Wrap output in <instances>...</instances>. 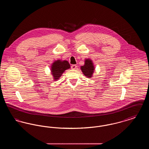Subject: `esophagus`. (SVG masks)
Wrapping results in <instances>:
<instances>
[{"mask_svg": "<svg viewBox=\"0 0 149 149\" xmlns=\"http://www.w3.org/2000/svg\"><path fill=\"white\" fill-rule=\"evenodd\" d=\"M77 66L76 65H72L71 66V69H77Z\"/></svg>", "mask_w": 149, "mask_h": 149, "instance_id": "obj_1", "label": "esophagus"}]
</instances>
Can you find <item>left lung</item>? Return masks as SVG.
<instances>
[{
	"mask_svg": "<svg viewBox=\"0 0 149 149\" xmlns=\"http://www.w3.org/2000/svg\"><path fill=\"white\" fill-rule=\"evenodd\" d=\"M80 69L86 78L93 77V73L95 71V67L92 60L90 58H85L84 65L80 66Z\"/></svg>",
	"mask_w": 149,
	"mask_h": 149,
	"instance_id": "1",
	"label": "left lung"
}]
</instances>
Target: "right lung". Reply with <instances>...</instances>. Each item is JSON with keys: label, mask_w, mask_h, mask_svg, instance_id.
I'll list each match as a JSON object with an SVG mask.
<instances>
[{"label": "right lung", "mask_w": 149, "mask_h": 149, "mask_svg": "<svg viewBox=\"0 0 149 149\" xmlns=\"http://www.w3.org/2000/svg\"><path fill=\"white\" fill-rule=\"evenodd\" d=\"M70 68V65L67 60H57L54 61L51 66V73L53 80L57 81L62 76L64 71Z\"/></svg>", "instance_id": "right-lung-1"}]
</instances>
